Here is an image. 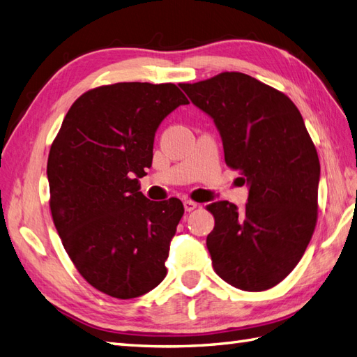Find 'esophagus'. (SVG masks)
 Listing matches in <instances>:
<instances>
[{
    "label": "esophagus",
    "instance_id": "obj_1",
    "mask_svg": "<svg viewBox=\"0 0 357 357\" xmlns=\"http://www.w3.org/2000/svg\"><path fill=\"white\" fill-rule=\"evenodd\" d=\"M184 208H185V211H193L197 208V204L195 201H192V199H185Z\"/></svg>",
    "mask_w": 357,
    "mask_h": 357
}]
</instances>
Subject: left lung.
I'll return each mask as SVG.
<instances>
[{
	"instance_id": "1",
	"label": "left lung",
	"mask_w": 357,
	"mask_h": 357,
	"mask_svg": "<svg viewBox=\"0 0 357 357\" xmlns=\"http://www.w3.org/2000/svg\"><path fill=\"white\" fill-rule=\"evenodd\" d=\"M179 86L214 120L227 165L250 185L243 210L228 201L206 205L213 268L237 289L266 291L294 271L317 227V149L291 98L248 74L225 71Z\"/></svg>"
}]
</instances>
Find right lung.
Returning <instances> with one entry per match:
<instances>
[{
  "label": "right lung",
  "instance_id": "1",
  "mask_svg": "<svg viewBox=\"0 0 357 357\" xmlns=\"http://www.w3.org/2000/svg\"><path fill=\"white\" fill-rule=\"evenodd\" d=\"M188 98L175 84L120 82L82 94L48 153L50 210L66 254L88 283L129 300L164 280L184 205L151 202L139 178L161 121Z\"/></svg>",
  "mask_w": 357,
  "mask_h": 357
}]
</instances>
